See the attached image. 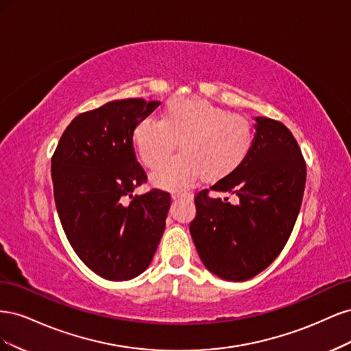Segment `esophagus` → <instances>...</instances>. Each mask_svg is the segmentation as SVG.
<instances>
[{
	"instance_id": "esophagus-1",
	"label": "esophagus",
	"mask_w": 351,
	"mask_h": 351,
	"mask_svg": "<svg viewBox=\"0 0 351 351\" xmlns=\"http://www.w3.org/2000/svg\"><path fill=\"white\" fill-rule=\"evenodd\" d=\"M173 199H193V195L189 192H178L173 195Z\"/></svg>"
}]
</instances>
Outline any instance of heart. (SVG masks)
Instances as JSON below:
<instances>
[{
    "label": "heart",
    "mask_w": 351,
    "mask_h": 351,
    "mask_svg": "<svg viewBox=\"0 0 351 351\" xmlns=\"http://www.w3.org/2000/svg\"><path fill=\"white\" fill-rule=\"evenodd\" d=\"M132 141L142 162L156 168L178 141L180 154L169 158L152 174L165 190H183L197 182L221 180L246 161L254 142L249 120L202 98H173L161 120L145 117L132 130Z\"/></svg>",
    "instance_id": "heart-1"
}]
</instances>
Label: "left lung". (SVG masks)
<instances>
[{
  "mask_svg": "<svg viewBox=\"0 0 351 351\" xmlns=\"http://www.w3.org/2000/svg\"><path fill=\"white\" fill-rule=\"evenodd\" d=\"M254 142L246 161L209 189L237 194L231 206L195 197L190 234L206 269L227 281H246L268 268L284 249L302 206L306 164L287 127L254 117Z\"/></svg>",
  "mask_w": 351,
  "mask_h": 351,
  "instance_id": "8db88e82",
  "label": "left lung"
}]
</instances>
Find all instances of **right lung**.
<instances>
[{"instance_id":"add662e5","label":"right lung","mask_w":351,"mask_h":351,"mask_svg":"<svg viewBox=\"0 0 351 351\" xmlns=\"http://www.w3.org/2000/svg\"><path fill=\"white\" fill-rule=\"evenodd\" d=\"M158 101L119 99L83 112L62 133L51 161L54 199L73 250L108 281H127L152 262L165 230L171 196L146 182L132 130Z\"/></svg>"}]
</instances>
